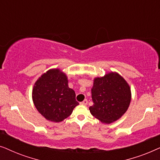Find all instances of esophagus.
<instances>
[{
    "label": "esophagus",
    "instance_id": "obj_1",
    "mask_svg": "<svg viewBox=\"0 0 160 160\" xmlns=\"http://www.w3.org/2000/svg\"><path fill=\"white\" fill-rule=\"evenodd\" d=\"M87 102H88V101H87V100H84V101L81 102L80 104L81 105H83V106H86V105L87 104Z\"/></svg>",
    "mask_w": 160,
    "mask_h": 160
}]
</instances>
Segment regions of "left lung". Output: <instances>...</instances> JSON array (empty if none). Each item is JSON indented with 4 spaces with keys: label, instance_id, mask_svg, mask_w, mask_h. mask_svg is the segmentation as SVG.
I'll list each match as a JSON object with an SVG mask.
<instances>
[{
    "label": "left lung",
    "instance_id": "8db88e82",
    "mask_svg": "<svg viewBox=\"0 0 160 160\" xmlns=\"http://www.w3.org/2000/svg\"><path fill=\"white\" fill-rule=\"evenodd\" d=\"M93 105L91 114L102 123L111 124L119 119L128 111L131 101L128 83L117 72H109L93 80L92 88Z\"/></svg>",
    "mask_w": 160,
    "mask_h": 160
}]
</instances>
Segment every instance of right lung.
<instances>
[{
  "label": "right lung",
  "instance_id": "add662e5",
  "mask_svg": "<svg viewBox=\"0 0 160 160\" xmlns=\"http://www.w3.org/2000/svg\"><path fill=\"white\" fill-rule=\"evenodd\" d=\"M32 98L38 112L53 122L63 121L78 105L75 92L68 87L67 75L59 68L50 69L37 79Z\"/></svg>",
  "mask_w": 160,
  "mask_h": 160
}]
</instances>
